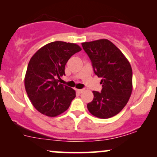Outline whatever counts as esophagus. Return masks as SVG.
<instances>
[{
    "label": "esophagus",
    "instance_id": "34e87169",
    "mask_svg": "<svg viewBox=\"0 0 157 157\" xmlns=\"http://www.w3.org/2000/svg\"><path fill=\"white\" fill-rule=\"evenodd\" d=\"M84 91V89H77V92H78V93H82V91Z\"/></svg>",
    "mask_w": 157,
    "mask_h": 157
}]
</instances>
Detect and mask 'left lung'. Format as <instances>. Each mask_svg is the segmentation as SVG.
Returning <instances> with one entry per match:
<instances>
[{
  "label": "left lung",
  "mask_w": 157,
  "mask_h": 157,
  "mask_svg": "<svg viewBox=\"0 0 157 157\" xmlns=\"http://www.w3.org/2000/svg\"><path fill=\"white\" fill-rule=\"evenodd\" d=\"M95 75L101 77V92L93 91L87 108L98 118L112 117L122 111L132 92V68L125 55L107 39L82 44Z\"/></svg>",
  "instance_id": "8db88e82"
}]
</instances>
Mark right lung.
Wrapping results in <instances>:
<instances>
[{
  "instance_id": "obj_1",
  "label": "right lung",
  "mask_w": 157,
  "mask_h": 157,
  "mask_svg": "<svg viewBox=\"0 0 157 157\" xmlns=\"http://www.w3.org/2000/svg\"><path fill=\"white\" fill-rule=\"evenodd\" d=\"M81 50L75 44L55 41L40 48L30 59L24 79L25 89L39 112L54 117L68 109L76 92L58 83L57 78L65 75L66 63Z\"/></svg>"
}]
</instances>
